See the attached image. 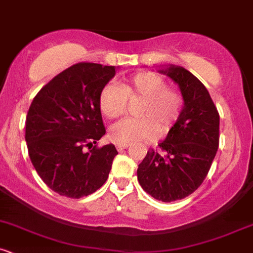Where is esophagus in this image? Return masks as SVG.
Returning a JSON list of instances; mask_svg holds the SVG:
<instances>
[{"mask_svg":"<svg viewBox=\"0 0 253 253\" xmlns=\"http://www.w3.org/2000/svg\"><path fill=\"white\" fill-rule=\"evenodd\" d=\"M127 147H129V145H117V149H118L119 152L123 151V149H126Z\"/></svg>","mask_w":253,"mask_h":253,"instance_id":"esophagus-1","label":"esophagus"}]
</instances>
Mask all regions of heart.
<instances>
[{"mask_svg": "<svg viewBox=\"0 0 253 253\" xmlns=\"http://www.w3.org/2000/svg\"><path fill=\"white\" fill-rule=\"evenodd\" d=\"M141 99L137 107L140 118H126L113 124L110 137L118 145L151 141L171 129L180 116L182 97L177 90L168 88L164 77L146 71L127 78L121 85L107 84L99 95L100 111L107 118H117L126 111V100Z\"/></svg>", "mask_w": 253, "mask_h": 253, "instance_id": "heart-1", "label": "heart"}]
</instances>
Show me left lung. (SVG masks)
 Segmentation results:
<instances>
[{"label":"left lung","instance_id":"8db88e82","mask_svg":"<svg viewBox=\"0 0 253 253\" xmlns=\"http://www.w3.org/2000/svg\"><path fill=\"white\" fill-rule=\"evenodd\" d=\"M180 88L183 107L158 151L149 149L137 169L145 192L164 203L188 197L199 188L219 142V115L205 85L184 67L158 70Z\"/></svg>","mask_w":253,"mask_h":253}]
</instances>
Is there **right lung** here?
Wrapping results in <instances>:
<instances>
[{
  "mask_svg": "<svg viewBox=\"0 0 253 253\" xmlns=\"http://www.w3.org/2000/svg\"><path fill=\"white\" fill-rule=\"evenodd\" d=\"M116 71V66L80 62L55 76L32 100L25 129L29 156L58 194L80 199L107 180L118 152L112 143L96 147L106 134L99 95Z\"/></svg>",
  "mask_w": 253,
  "mask_h": 253,
  "instance_id": "add662e5",
  "label": "right lung"
}]
</instances>
